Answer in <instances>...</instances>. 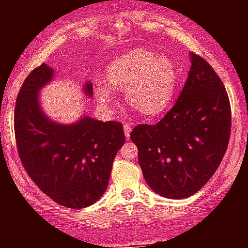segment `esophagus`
Returning <instances> with one entry per match:
<instances>
[{
  "mask_svg": "<svg viewBox=\"0 0 248 248\" xmlns=\"http://www.w3.org/2000/svg\"><path fill=\"white\" fill-rule=\"evenodd\" d=\"M130 133H131V126L129 124H124V134H125L126 138L130 137Z\"/></svg>",
  "mask_w": 248,
  "mask_h": 248,
  "instance_id": "34e87169",
  "label": "esophagus"
}]
</instances>
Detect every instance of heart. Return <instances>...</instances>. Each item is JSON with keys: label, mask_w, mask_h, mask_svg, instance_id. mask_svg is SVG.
Returning a JSON list of instances; mask_svg holds the SVG:
<instances>
[{"label": "heart", "mask_w": 248, "mask_h": 248, "mask_svg": "<svg viewBox=\"0 0 248 248\" xmlns=\"http://www.w3.org/2000/svg\"><path fill=\"white\" fill-rule=\"evenodd\" d=\"M177 68L168 57L144 48L129 50L108 68V82L95 85V97L103 105L114 102L115 91L126 92V99L139 113L155 117L168 109L177 84Z\"/></svg>", "instance_id": "b5f03b06"}]
</instances>
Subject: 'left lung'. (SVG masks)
Masks as SVG:
<instances>
[{
  "label": "left lung",
  "mask_w": 248,
  "mask_h": 248,
  "mask_svg": "<svg viewBox=\"0 0 248 248\" xmlns=\"http://www.w3.org/2000/svg\"><path fill=\"white\" fill-rule=\"evenodd\" d=\"M191 67L180 95L154 125L130 133L146 184L168 199L189 198L220 165L231 133V107L223 83L205 59L190 53Z\"/></svg>",
  "instance_id": "1"
}]
</instances>
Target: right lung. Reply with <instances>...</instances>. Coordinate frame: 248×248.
Returning <instances> with one entry per match:
<instances>
[{
  "mask_svg": "<svg viewBox=\"0 0 248 248\" xmlns=\"http://www.w3.org/2000/svg\"><path fill=\"white\" fill-rule=\"evenodd\" d=\"M53 78L46 63L30 73L17 95L15 135L23 168L39 189L59 205L84 209L102 198L108 187L113 161L125 141L119 122L82 117L61 124L47 117L39 91ZM92 83L83 87L93 94Z\"/></svg>",
  "mask_w": 248,
  "mask_h": 248,
  "instance_id": "add662e5",
  "label": "right lung"
}]
</instances>
